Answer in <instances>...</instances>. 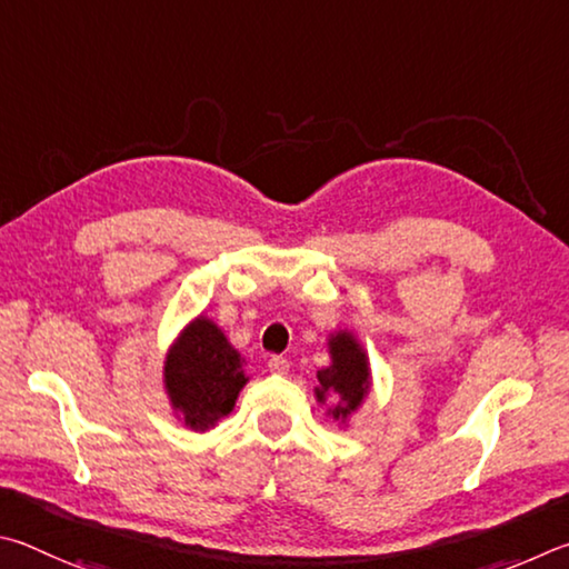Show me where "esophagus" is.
<instances>
[{
  "label": "esophagus",
  "instance_id": "esophagus-1",
  "mask_svg": "<svg viewBox=\"0 0 569 569\" xmlns=\"http://www.w3.org/2000/svg\"><path fill=\"white\" fill-rule=\"evenodd\" d=\"M267 367H269V372H274V375H287V372H290V362H287L284 357H269Z\"/></svg>",
  "mask_w": 569,
  "mask_h": 569
}]
</instances>
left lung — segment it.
Instances as JSON below:
<instances>
[{"mask_svg":"<svg viewBox=\"0 0 569 569\" xmlns=\"http://www.w3.org/2000/svg\"><path fill=\"white\" fill-rule=\"evenodd\" d=\"M327 347H330L332 362L317 372L320 385L315 387V397L320 405L330 402L327 415H332V420L347 425V420L362 407L365 397L370 395V360H367L360 340L347 330L330 335Z\"/></svg>","mask_w":569,"mask_h":569,"instance_id":"obj_1","label":"left lung"}]
</instances>
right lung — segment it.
I'll list each match as a JSON object with an SVG mask.
<instances>
[{"label": "right lung", "mask_w": 569, "mask_h": 569, "mask_svg": "<svg viewBox=\"0 0 569 569\" xmlns=\"http://www.w3.org/2000/svg\"><path fill=\"white\" fill-rule=\"evenodd\" d=\"M244 357L224 332L199 315L189 322L164 357V390L174 415L194 432H207L234 410L242 387Z\"/></svg>", "instance_id": "add662e5"}]
</instances>
